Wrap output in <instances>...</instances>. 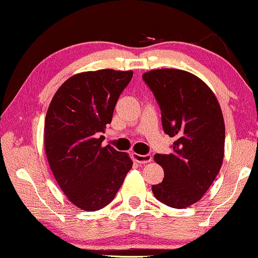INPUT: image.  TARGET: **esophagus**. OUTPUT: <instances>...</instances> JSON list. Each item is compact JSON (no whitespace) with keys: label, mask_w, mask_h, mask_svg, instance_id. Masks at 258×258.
Wrapping results in <instances>:
<instances>
[{"label":"esophagus","mask_w":258,"mask_h":258,"mask_svg":"<svg viewBox=\"0 0 258 258\" xmlns=\"http://www.w3.org/2000/svg\"><path fill=\"white\" fill-rule=\"evenodd\" d=\"M132 156H133V159L138 162V164H148V162H150L153 160V156L150 155V154H147V155H141V154L133 153Z\"/></svg>","instance_id":"obj_1"}]
</instances>
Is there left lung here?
Returning <instances> with one entry per match:
<instances>
[{"mask_svg":"<svg viewBox=\"0 0 258 258\" xmlns=\"http://www.w3.org/2000/svg\"><path fill=\"white\" fill-rule=\"evenodd\" d=\"M143 80L160 106L162 128L174 138L171 154L154 156L165 177L153 193L165 205L185 209L201 199L221 170L226 138L221 106L211 88L184 70H150Z\"/></svg>","mask_w":258,"mask_h":258,"instance_id":"1","label":"left lung"}]
</instances>
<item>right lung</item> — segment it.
<instances>
[{
    "mask_svg": "<svg viewBox=\"0 0 258 258\" xmlns=\"http://www.w3.org/2000/svg\"><path fill=\"white\" fill-rule=\"evenodd\" d=\"M133 72L102 69L68 79L44 120V149L53 176L74 205L97 211L111 203L133 162L128 154L103 147L120 94Z\"/></svg>",
    "mask_w": 258,
    "mask_h": 258,
    "instance_id": "1",
    "label": "right lung"
}]
</instances>
